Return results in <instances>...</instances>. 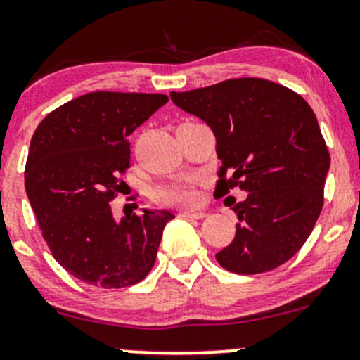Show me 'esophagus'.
Returning <instances> with one entry per match:
<instances>
[{
  "instance_id": "1",
  "label": "esophagus",
  "mask_w": 360,
  "mask_h": 360,
  "mask_svg": "<svg viewBox=\"0 0 360 360\" xmlns=\"http://www.w3.org/2000/svg\"><path fill=\"white\" fill-rule=\"evenodd\" d=\"M179 216L188 217V219H202V217H205L207 214L203 212V210H181Z\"/></svg>"
}]
</instances>
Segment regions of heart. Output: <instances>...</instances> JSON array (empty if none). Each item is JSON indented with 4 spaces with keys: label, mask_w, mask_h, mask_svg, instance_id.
I'll list each match as a JSON object with an SVG mask.
<instances>
[{
    "label": "heart",
    "mask_w": 360,
    "mask_h": 360,
    "mask_svg": "<svg viewBox=\"0 0 360 360\" xmlns=\"http://www.w3.org/2000/svg\"><path fill=\"white\" fill-rule=\"evenodd\" d=\"M153 200L160 205H191L197 202V193L190 181H176L155 188Z\"/></svg>",
    "instance_id": "b5f03b06"
}]
</instances>
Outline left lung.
Instances as JSON below:
<instances>
[{"instance_id": "8db88e82", "label": "left lung", "mask_w": 360, "mask_h": 360, "mask_svg": "<svg viewBox=\"0 0 360 360\" xmlns=\"http://www.w3.org/2000/svg\"><path fill=\"white\" fill-rule=\"evenodd\" d=\"M176 106L202 118L216 136L223 165L217 197L233 188L237 233L216 254L228 271L254 275L289 261L310 237L324 205L328 146L307 101L278 83L237 78L170 92Z\"/></svg>"}]
</instances>
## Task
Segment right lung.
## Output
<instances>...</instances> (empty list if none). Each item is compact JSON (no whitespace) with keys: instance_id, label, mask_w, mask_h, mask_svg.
I'll use <instances>...</instances> for the list:
<instances>
[{"instance_id":"add662e5","label":"right lung","mask_w":360,"mask_h":360,"mask_svg":"<svg viewBox=\"0 0 360 360\" xmlns=\"http://www.w3.org/2000/svg\"><path fill=\"white\" fill-rule=\"evenodd\" d=\"M169 101L163 94L90 92L45 116L25 162V191L57 263L78 281L122 289L153 268L169 210L112 216L129 136Z\"/></svg>"}]
</instances>
